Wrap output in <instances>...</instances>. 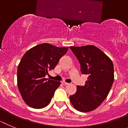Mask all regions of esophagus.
<instances>
[{
  "instance_id": "1",
  "label": "esophagus",
  "mask_w": 128,
  "mask_h": 128,
  "mask_svg": "<svg viewBox=\"0 0 128 128\" xmlns=\"http://www.w3.org/2000/svg\"><path fill=\"white\" fill-rule=\"evenodd\" d=\"M63 84H64V85H69V84H70V83H67V82H64V81H63L62 82Z\"/></svg>"
}]
</instances>
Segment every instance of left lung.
<instances>
[{
    "instance_id": "8db88e82",
    "label": "left lung",
    "mask_w": 128,
    "mask_h": 128,
    "mask_svg": "<svg viewBox=\"0 0 128 128\" xmlns=\"http://www.w3.org/2000/svg\"><path fill=\"white\" fill-rule=\"evenodd\" d=\"M80 64V71L88 75L84 86H77L76 92L70 96L76 110L89 112L97 108L107 97L114 80L112 60L93 45L71 46Z\"/></svg>"
}]
</instances>
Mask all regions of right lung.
Wrapping results in <instances>:
<instances>
[{
  "mask_svg": "<svg viewBox=\"0 0 128 128\" xmlns=\"http://www.w3.org/2000/svg\"><path fill=\"white\" fill-rule=\"evenodd\" d=\"M68 49L44 43L29 50L22 56L17 69V85L29 106L40 109L50 104L60 82L45 76L55 68Z\"/></svg>",
  "mask_w": 128,
  "mask_h": 128,
  "instance_id": "1",
  "label": "right lung"
}]
</instances>
